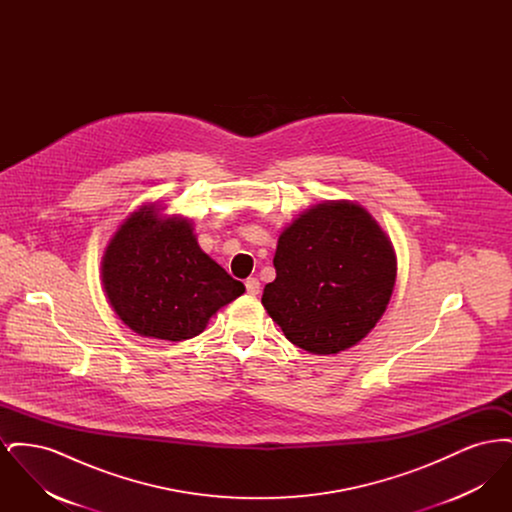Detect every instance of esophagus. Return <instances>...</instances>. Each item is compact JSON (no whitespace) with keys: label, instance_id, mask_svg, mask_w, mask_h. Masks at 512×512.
Listing matches in <instances>:
<instances>
[{"label":"esophagus","instance_id":"obj_1","mask_svg":"<svg viewBox=\"0 0 512 512\" xmlns=\"http://www.w3.org/2000/svg\"><path fill=\"white\" fill-rule=\"evenodd\" d=\"M245 290H247L249 295H257L259 290H261L259 280H257V278H247V280H245Z\"/></svg>","mask_w":512,"mask_h":512}]
</instances>
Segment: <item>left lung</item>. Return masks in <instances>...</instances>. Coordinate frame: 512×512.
I'll return each mask as SVG.
<instances>
[{
  "mask_svg": "<svg viewBox=\"0 0 512 512\" xmlns=\"http://www.w3.org/2000/svg\"><path fill=\"white\" fill-rule=\"evenodd\" d=\"M272 263L276 278L261 303L284 336L313 355L365 340L386 313L397 276L390 236L349 199L297 215L280 232Z\"/></svg>",
  "mask_w": 512,
  "mask_h": 512,
  "instance_id": "1",
  "label": "left lung"
}]
</instances>
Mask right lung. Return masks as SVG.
Wrapping results in <instances>:
<instances>
[{
  "label": "right lung",
  "instance_id": "1",
  "mask_svg": "<svg viewBox=\"0 0 512 512\" xmlns=\"http://www.w3.org/2000/svg\"><path fill=\"white\" fill-rule=\"evenodd\" d=\"M159 201L122 220L101 257L105 295L142 338L190 340L245 292L197 244L192 219L165 215Z\"/></svg>",
  "mask_w": 512,
  "mask_h": 512
}]
</instances>
